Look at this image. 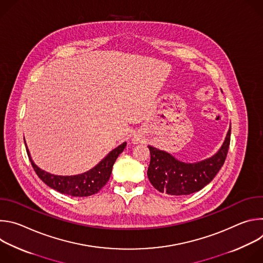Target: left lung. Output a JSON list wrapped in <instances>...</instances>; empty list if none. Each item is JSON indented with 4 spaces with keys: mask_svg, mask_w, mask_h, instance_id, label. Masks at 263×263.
<instances>
[{
    "mask_svg": "<svg viewBox=\"0 0 263 263\" xmlns=\"http://www.w3.org/2000/svg\"><path fill=\"white\" fill-rule=\"evenodd\" d=\"M231 126L218 152L196 163H185L165 151L147 145L151 161L147 178L160 193L171 196L191 195L201 191L212 181L226 160L230 145Z\"/></svg>",
    "mask_w": 263,
    "mask_h": 263,
    "instance_id": "8db88e82",
    "label": "left lung"
}]
</instances>
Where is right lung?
<instances>
[{
	"mask_svg": "<svg viewBox=\"0 0 263 263\" xmlns=\"http://www.w3.org/2000/svg\"><path fill=\"white\" fill-rule=\"evenodd\" d=\"M127 142H123L118 147L112 149V151L104 159H102L95 167L83 174L73 176L52 175L40 168L33 162L27 144L26 149L35 173L48 186H50L51 189L71 197H88L97 194L108 182L112 172V166H114L119 155L124 151Z\"/></svg>",
	"mask_w": 263,
	"mask_h": 263,
	"instance_id": "add662e5",
	"label": "right lung"
}]
</instances>
